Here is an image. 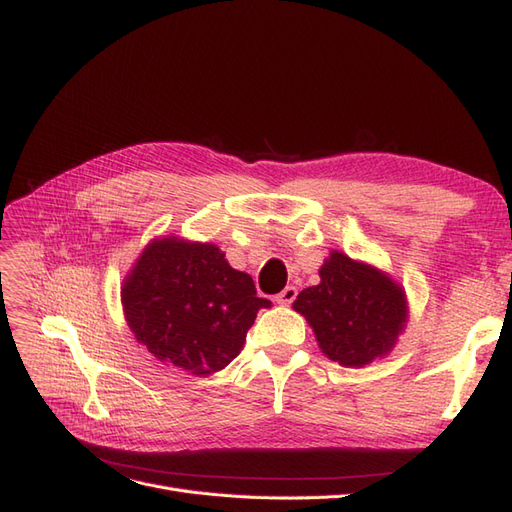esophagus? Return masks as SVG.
<instances>
[{"instance_id": "34e87169", "label": "esophagus", "mask_w": 512, "mask_h": 512, "mask_svg": "<svg viewBox=\"0 0 512 512\" xmlns=\"http://www.w3.org/2000/svg\"><path fill=\"white\" fill-rule=\"evenodd\" d=\"M294 299H297V288H294V286H286V288L275 297V301L280 303V305H290Z\"/></svg>"}]
</instances>
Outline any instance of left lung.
<instances>
[{"label":"left lung","mask_w":512,"mask_h":512,"mask_svg":"<svg viewBox=\"0 0 512 512\" xmlns=\"http://www.w3.org/2000/svg\"><path fill=\"white\" fill-rule=\"evenodd\" d=\"M320 284L292 303L312 327L324 356L344 367H365L389 354L408 324L406 290L363 260L333 250L318 271Z\"/></svg>","instance_id":"obj_1"}]
</instances>
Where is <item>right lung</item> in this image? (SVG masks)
I'll list each match as a JSON object with an SVG mask.
<instances>
[{
    "instance_id": "add662e5",
    "label": "right lung",
    "mask_w": 512,
    "mask_h": 512,
    "mask_svg": "<svg viewBox=\"0 0 512 512\" xmlns=\"http://www.w3.org/2000/svg\"><path fill=\"white\" fill-rule=\"evenodd\" d=\"M123 316L151 356L190 376H211L243 350L258 309L254 280L213 243L175 235L145 245L121 284Z\"/></svg>"
}]
</instances>
